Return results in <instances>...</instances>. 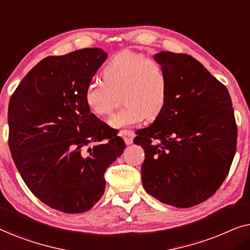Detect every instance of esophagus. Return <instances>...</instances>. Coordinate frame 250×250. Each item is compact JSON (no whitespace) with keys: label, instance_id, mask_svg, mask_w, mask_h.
<instances>
[{"label":"esophagus","instance_id":"obj_1","mask_svg":"<svg viewBox=\"0 0 250 250\" xmlns=\"http://www.w3.org/2000/svg\"><path fill=\"white\" fill-rule=\"evenodd\" d=\"M121 136L123 139H124V141L126 145H132L133 142V139H134V132L133 131H127V129H123L121 131Z\"/></svg>","mask_w":250,"mask_h":250}]
</instances>
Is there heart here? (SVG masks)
Returning <instances> with one entry per match:
<instances>
[{
    "instance_id": "1",
    "label": "heart",
    "mask_w": 250,
    "mask_h": 250,
    "mask_svg": "<svg viewBox=\"0 0 250 250\" xmlns=\"http://www.w3.org/2000/svg\"><path fill=\"white\" fill-rule=\"evenodd\" d=\"M102 81L85 88L84 102L97 116H108L121 93L124 108L114 115L109 125L124 128L155 119L163 111L168 95V78L159 62L132 51H123L102 69Z\"/></svg>"
}]
</instances>
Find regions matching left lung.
I'll return each mask as SVG.
<instances>
[{
	"mask_svg": "<svg viewBox=\"0 0 250 250\" xmlns=\"http://www.w3.org/2000/svg\"><path fill=\"white\" fill-rule=\"evenodd\" d=\"M168 78L163 111L134 143L145 150L142 184L150 196L177 208L216 192L237 149V125L228 88L191 56H153Z\"/></svg>",
	"mask_w": 250,
	"mask_h": 250,
	"instance_id": "8db88e82",
	"label": "left lung"
}]
</instances>
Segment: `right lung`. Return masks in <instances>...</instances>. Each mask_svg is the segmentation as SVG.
Here are the masks:
<instances>
[{"label":"right lung","mask_w":250,"mask_h":250,"mask_svg":"<svg viewBox=\"0 0 250 250\" xmlns=\"http://www.w3.org/2000/svg\"><path fill=\"white\" fill-rule=\"evenodd\" d=\"M107 57L98 47L47 57L9 102V148L23 182L42 203L67 214L98 203L105 169L125 149L84 102L85 88Z\"/></svg>","instance_id":"obj_1"}]
</instances>
